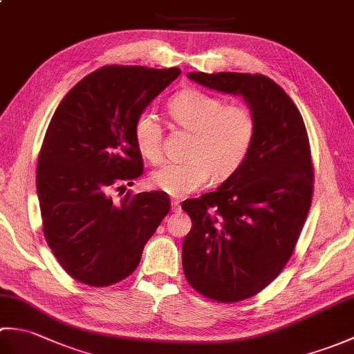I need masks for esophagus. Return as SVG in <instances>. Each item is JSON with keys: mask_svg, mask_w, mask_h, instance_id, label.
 Wrapping results in <instances>:
<instances>
[{"mask_svg": "<svg viewBox=\"0 0 354 354\" xmlns=\"http://www.w3.org/2000/svg\"><path fill=\"white\" fill-rule=\"evenodd\" d=\"M171 209H173V212H178V209H179V199H171Z\"/></svg>", "mask_w": 354, "mask_h": 354, "instance_id": "34e87169", "label": "esophagus"}]
</instances>
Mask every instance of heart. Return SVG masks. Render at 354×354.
Instances as JSON below:
<instances>
[{
  "label": "heart",
  "instance_id": "heart-1",
  "mask_svg": "<svg viewBox=\"0 0 354 354\" xmlns=\"http://www.w3.org/2000/svg\"><path fill=\"white\" fill-rule=\"evenodd\" d=\"M171 122L192 133L181 164H165L150 176V183L175 198L201 190L212 176L216 181L230 178L250 152L255 120L243 104H225L219 97L198 89L176 94L167 104ZM133 138L140 153L150 162L162 158V129L158 120L146 112L133 126Z\"/></svg>",
  "mask_w": 354,
  "mask_h": 354
}]
</instances>
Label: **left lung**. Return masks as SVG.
Returning a JSON list of instances; mask_svg holds the SVG:
<instances>
[{
	"label": "left lung",
	"instance_id": "obj_1",
	"mask_svg": "<svg viewBox=\"0 0 354 354\" xmlns=\"http://www.w3.org/2000/svg\"><path fill=\"white\" fill-rule=\"evenodd\" d=\"M196 84L243 97L255 133L242 165L216 192L183 202L187 281L207 298L234 303L274 280L290 259L312 204L313 169L303 117L261 74L189 73Z\"/></svg>",
	"mask_w": 354,
	"mask_h": 354
}]
</instances>
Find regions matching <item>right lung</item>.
Returning <instances> with one entry per match:
<instances>
[{"mask_svg": "<svg viewBox=\"0 0 354 354\" xmlns=\"http://www.w3.org/2000/svg\"><path fill=\"white\" fill-rule=\"evenodd\" d=\"M179 74L103 66L82 79L51 118L36 169L44 236L80 283L103 288L131 275L169 213L164 192L127 193L115 202L111 190L142 175L135 122Z\"/></svg>", "mask_w": 354, "mask_h": 354, "instance_id": "right-lung-1", "label": "right lung"}]
</instances>
